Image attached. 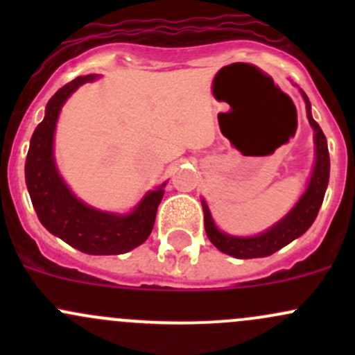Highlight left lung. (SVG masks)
I'll return each mask as SVG.
<instances>
[{"label":"left lung","instance_id":"1","mask_svg":"<svg viewBox=\"0 0 355 355\" xmlns=\"http://www.w3.org/2000/svg\"><path fill=\"white\" fill-rule=\"evenodd\" d=\"M302 92V91H300ZM302 98L306 101L307 120L311 127L314 128V146H316V163H314L313 175H311L309 185L299 202L292 207V211L285 218H282L277 225L256 237H234V235L223 234L216 228L213 218H211L207 204L202 200L204 209V228L206 235L216 249L221 252L234 256L237 259H252V257H266L273 252L280 250L282 247L295 241L297 237L304 234L307 228L316 220L318 211L324 199V192L328 187V178H330V155H328L327 137L320 125L314 121L311 114V103L307 99L306 92H302Z\"/></svg>","mask_w":355,"mask_h":355}]
</instances>
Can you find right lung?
<instances>
[{"instance_id": "right-lung-1", "label": "right lung", "mask_w": 355, "mask_h": 355, "mask_svg": "<svg viewBox=\"0 0 355 355\" xmlns=\"http://www.w3.org/2000/svg\"><path fill=\"white\" fill-rule=\"evenodd\" d=\"M96 78L98 75L73 78L49 99L44 120L32 134L25 161V182L32 206L46 230L82 252L110 256L128 252L151 235L157 206L164 194V184L148 192L132 213L113 214L84 204L62 180L53 156L58 114L71 92Z\"/></svg>"}]
</instances>
